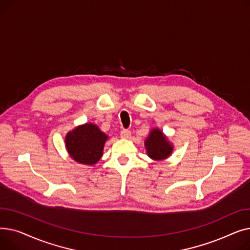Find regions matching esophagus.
Instances as JSON below:
<instances>
[{"label": "esophagus", "mask_w": 250, "mask_h": 250, "mask_svg": "<svg viewBox=\"0 0 250 250\" xmlns=\"http://www.w3.org/2000/svg\"><path fill=\"white\" fill-rule=\"evenodd\" d=\"M121 137L124 138V139H127V138L130 137V132L128 129L124 128V129H122V132H121Z\"/></svg>", "instance_id": "obj_1"}]
</instances>
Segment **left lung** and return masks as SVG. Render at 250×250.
I'll list each match as a JSON object with an SVG mask.
<instances>
[{
	"mask_svg": "<svg viewBox=\"0 0 250 250\" xmlns=\"http://www.w3.org/2000/svg\"><path fill=\"white\" fill-rule=\"evenodd\" d=\"M147 153L152 159L162 160L171 154L172 146L159 129H153L145 142Z\"/></svg>",
	"mask_w": 250,
	"mask_h": 250,
	"instance_id": "1",
	"label": "left lung"
}]
</instances>
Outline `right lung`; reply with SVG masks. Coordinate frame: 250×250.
Instances as JSON below:
<instances>
[{
	"instance_id": "obj_1",
	"label": "right lung",
	"mask_w": 250,
	"mask_h": 250,
	"mask_svg": "<svg viewBox=\"0 0 250 250\" xmlns=\"http://www.w3.org/2000/svg\"><path fill=\"white\" fill-rule=\"evenodd\" d=\"M107 136L97 125L86 124L76 127L65 137V146L72 158L82 164L93 165L102 156Z\"/></svg>"
}]
</instances>
